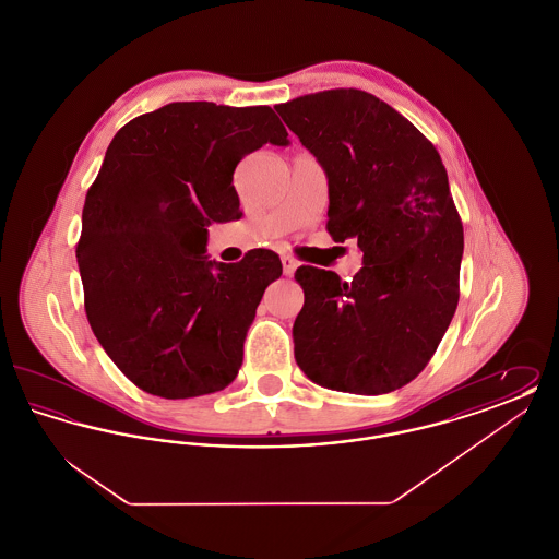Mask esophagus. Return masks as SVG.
<instances>
[{
	"mask_svg": "<svg viewBox=\"0 0 559 559\" xmlns=\"http://www.w3.org/2000/svg\"><path fill=\"white\" fill-rule=\"evenodd\" d=\"M281 262H283V272H285V276H292L293 272H295V267L299 266V262L292 258V255H283L281 258Z\"/></svg>",
	"mask_w": 559,
	"mask_h": 559,
	"instance_id": "1",
	"label": "esophagus"
}]
</instances>
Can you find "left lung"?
<instances>
[{"label": "left lung", "instance_id": "left-lung-1", "mask_svg": "<svg viewBox=\"0 0 559 559\" xmlns=\"http://www.w3.org/2000/svg\"><path fill=\"white\" fill-rule=\"evenodd\" d=\"M329 178L326 230L358 239L352 283L299 266L295 360L314 383L379 396L424 371L459 304L463 224L436 146L369 92L335 87L276 105Z\"/></svg>", "mask_w": 559, "mask_h": 559}]
</instances>
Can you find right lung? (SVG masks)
Masks as SVG:
<instances>
[{
  "instance_id": "add662e5",
  "label": "right lung",
  "mask_w": 559,
  "mask_h": 559,
  "mask_svg": "<svg viewBox=\"0 0 559 559\" xmlns=\"http://www.w3.org/2000/svg\"><path fill=\"white\" fill-rule=\"evenodd\" d=\"M270 107L171 103L126 123L85 194L78 264L90 326L133 385L160 399L224 390L276 253L210 262L207 224L235 217L233 174L266 142L289 144Z\"/></svg>"
}]
</instances>
